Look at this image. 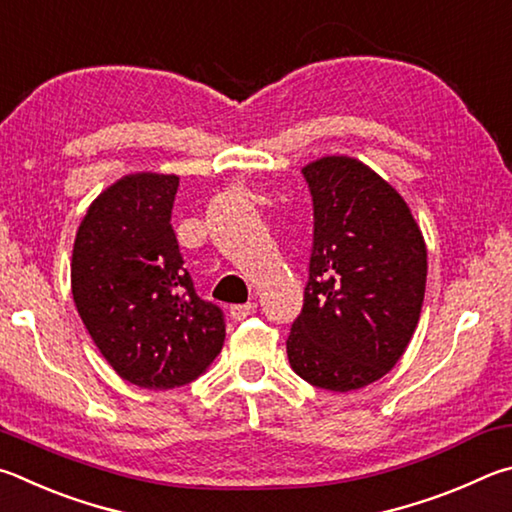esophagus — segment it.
Returning <instances> with one entry per match:
<instances>
[{
	"label": "esophagus",
	"mask_w": 512,
	"mask_h": 512,
	"mask_svg": "<svg viewBox=\"0 0 512 512\" xmlns=\"http://www.w3.org/2000/svg\"><path fill=\"white\" fill-rule=\"evenodd\" d=\"M256 310V306L254 303H242V306H231V310H229V315H231V319H236V321H240V319H247L251 312Z\"/></svg>",
	"instance_id": "esophagus-1"
}]
</instances>
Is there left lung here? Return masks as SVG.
<instances>
[{
	"mask_svg": "<svg viewBox=\"0 0 512 512\" xmlns=\"http://www.w3.org/2000/svg\"><path fill=\"white\" fill-rule=\"evenodd\" d=\"M301 170L315 242L288 360L319 389L355 391L384 378L414 337L427 245L405 197L364 161L328 155Z\"/></svg>",
	"mask_w": 512,
	"mask_h": 512,
	"instance_id": "obj_1",
	"label": "left lung"
}]
</instances>
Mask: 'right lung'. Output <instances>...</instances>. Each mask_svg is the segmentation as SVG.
Wrapping results in <instances>:
<instances>
[{
	"instance_id": "add662e5",
	"label": "right lung",
	"mask_w": 512,
	"mask_h": 512,
	"mask_svg": "<svg viewBox=\"0 0 512 512\" xmlns=\"http://www.w3.org/2000/svg\"><path fill=\"white\" fill-rule=\"evenodd\" d=\"M177 175L130 173L89 204L71 254V294L107 364L141 389L200 378L224 344L222 310L202 301L170 227Z\"/></svg>"
}]
</instances>
